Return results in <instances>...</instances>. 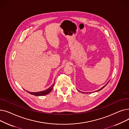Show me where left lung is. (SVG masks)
<instances>
[{"mask_svg":"<svg viewBox=\"0 0 129 129\" xmlns=\"http://www.w3.org/2000/svg\"><path fill=\"white\" fill-rule=\"evenodd\" d=\"M108 83H109V82H108V83H107V84H106V85H105V86H104V87H102V88H101V89H99V90H97V91H99V90H101V89H103V88H104V87H105V86H106V85H107V84H108ZM80 92H82V93H83V92H82V91H80ZM84 93H85V92H84ZM86 93H88V92H86Z\"/></svg>","mask_w":129,"mask_h":129,"instance_id":"8db88e82","label":"left lung"}]
</instances>
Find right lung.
<instances>
[{"mask_svg":"<svg viewBox=\"0 0 129 129\" xmlns=\"http://www.w3.org/2000/svg\"><path fill=\"white\" fill-rule=\"evenodd\" d=\"M54 83L53 85H52L49 88H48L47 89L44 90V91H39V92H30L28 91H26L28 92H29V93L33 94V95L35 96H44L45 95V94H48L49 93H50L51 92V91L52 90L53 88L54 87Z\"/></svg>","mask_w":129,"mask_h":129,"instance_id":"right-lung-1","label":"right lung"}]
</instances>
